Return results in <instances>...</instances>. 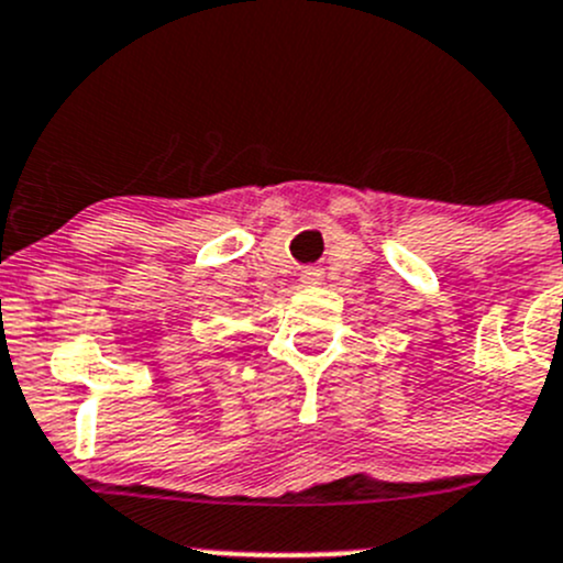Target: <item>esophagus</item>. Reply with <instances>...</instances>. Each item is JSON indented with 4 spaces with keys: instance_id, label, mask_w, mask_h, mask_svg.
Returning a JSON list of instances; mask_svg holds the SVG:
<instances>
[{
    "instance_id": "obj_1",
    "label": "esophagus",
    "mask_w": 563,
    "mask_h": 563,
    "mask_svg": "<svg viewBox=\"0 0 563 563\" xmlns=\"http://www.w3.org/2000/svg\"><path fill=\"white\" fill-rule=\"evenodd\" d=\"M299 280H302L305 286H319V283H321V272L319 269H302Z\"/></svg>"
}]
</instances>
